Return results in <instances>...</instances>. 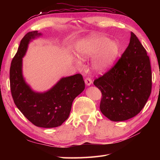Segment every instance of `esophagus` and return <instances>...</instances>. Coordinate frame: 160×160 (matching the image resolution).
Returning <instances> with one entry per match:
<instances>
[{"instance_id":"34e87169","label":"esophagus","mask_w":160,"mask_h":160,"mask_svg":"<svg viewBox=\"0 0 160 160\" xmlns=\"http://www.w3.org/2000/svg\"><path fill=\"white\" fill-rule=\"evenodd\" d=\"M85 84L89 86L92 83V80L90 77H86V78L85 79Z\"/></svg>"}]
</instances>
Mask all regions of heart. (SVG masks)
I'll use <instances>...</instances> for the list:
<instances>
[{
	"instance_id": "heart-1",
	"label": "heart",
	"mask_w": 160,
	"mask_h": 160,
	"mask_svg": "<svg viewBox=\"0 0 160 160\" xmlns=\"http://www.w3.org/2000/svg\"><path fill=\"white\" fill-rule=\"evenodd\" d=\"M75 50L81 60L96 56L93 61V68L98 72H103L111 68L117 61L119 47L108 38L93 36L77 42ZM77 64L81 65V63L77 61Z\"/></svg>"
}]
</instances>
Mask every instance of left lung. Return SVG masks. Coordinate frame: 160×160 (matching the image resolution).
I'll return each mask as SVG.
<instances>
[{"label": "left lung", "mask_w": 160, "mask_h": 160, "mask_svg": "<svg viewBox=\"0 0 160 160\" xmlns=\"http://www.w3.org/2000/svg\"><path fill=\"white\" fill-rule=\"evenodd\" d=\"M152 75L146 50L131 32L130 42L111 68L94 80L102 98L100 110L113 122H122L137 115L151 94Z\"/></svg>", "instance_id": "obj_1"}]
</instances>
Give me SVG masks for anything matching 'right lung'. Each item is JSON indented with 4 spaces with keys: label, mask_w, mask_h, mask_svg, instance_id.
<instances>
[{
    "label": "right lung",
    "mask_w": 160,
    "mask_h": 160,
    "mask_svg": "<svg viewBox=\"0 0 160 160\" xmlns=\"http://www.w3.org/2000/svg\"><path fill=\"white\" fill-rule=\"evenodd\" d=\"M40 35L38 31H32L22 38L11 62L10 86L14 103L23 115L35 126L52 128L60 126L69 118L72 101L84 90L85 82L79 73L62 78L44 93L31 89L22 77V58L28 42Z\"/></svg>",
    "instance_id": "obj_1"
}]
</instances>
